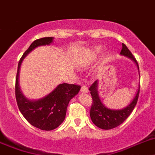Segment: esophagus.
I'll list each match as a JSON object with an SVG mask.
<instances>
[{
	"mask_svg": "<svg viewBox=\"0 0 155 155\" xmlns=\"http://www.w3.org/2000/svg\"><path fill=\"white\" fill-rule=\"evenodd\" d=\"M80 91L82 92V93H88V92H89V90H88L87 86H83L82 87H81Z\"/></svg>",
	"mask_w": 155,
	"mask_h": 155,
	"instance_id": "34e87169",
	"label": "esophagus"
}]
</instances>
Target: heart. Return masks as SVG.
<instances>
[{"label": "heart", "instance_id": "heart-1", "mask_svg": "<svg viewBox=\"0 0 155 155\" xmlns=\"http://www.w3.org/2000/svg\"><path fill=\"white\" fill-rule=\"evenodd\" d=\"M102 52V48H96L94 50V52H93V56L96 57L98 54L101 53Z\"/></svg>", "mask_w": 155, "mask_h": 155}]
</instances>
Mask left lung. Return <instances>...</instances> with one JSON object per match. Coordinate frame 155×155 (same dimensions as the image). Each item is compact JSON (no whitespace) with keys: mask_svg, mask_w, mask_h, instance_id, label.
I'll return each mask as SVG.
<instances>
[{"mask_svg":"<svg viewBox=\"0 0 155 155\" xmlns=\"http://www.w3.org/2000/svg\"><path fill=\"white\" fill-rule=\"evenodd\" d=\"M122 46V50L120 51L121 55L127 56L133 59L138 66L137 61L136 60V58L131 53V51L128 49L126 45L123 43ZM89 90L90 91V94H91L92 99H93V101H92L93 104H92L90 111L92 121L96 126L101 129L110 130L120 125L129 117L130 114H131L136 106L137 100H138L140 86H139L137 93L133 101L127 107L122 110H110L102 104L99 98L98 93H97V80L95 81L94 83L90 86Z\"/></svg>","mask_w":155,"mask_h":155,"instance_id":"obj_1","label":"left lung"}]
</instances>
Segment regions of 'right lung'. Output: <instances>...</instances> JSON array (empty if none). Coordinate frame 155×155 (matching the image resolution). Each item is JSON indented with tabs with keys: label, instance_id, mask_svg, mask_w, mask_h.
<instances>
[{
	"label": "right lung",
	"instance_id": "1",
	"mask_svg": "<svg viewBox=\"0 0 155 155\" xmlns=\"http://www.w3.org/2000/svg\"><path fill=\"white\" fill-rule=\"evenodd\" d=\"M53 38H41L33 41L19 60L15 81V97L19 110L31 124L43 130H51L58 127L65 120L68 104L80 90L79 85L62 83L44 98L31 101L24 97L18 86V75L24 58L36 47L49 45Z\"/></svg>",
	"mask_w": 155,
	"mask_h": 155
}]
</instances>
